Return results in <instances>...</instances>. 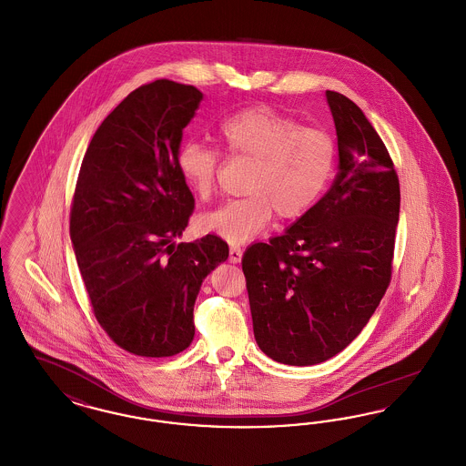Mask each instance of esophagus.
<instances>
[{
    "label": "esophagus",
    "instance_id": "esophagus-1",
    "mask_svg": "<svg viewBox=\"0 0 466 466\" xmlns=\"http://www.w3.org/2000/svg\"><path fill=\"white\" fill-rule=\"evenodd\" d=\"M241 258H243V251H241V248L232 246V248L228 249V262H230V264H239V262H241Z\"/></svg>",
    "mask_w": 466,
    "mask_h": 466
}]
</instances>
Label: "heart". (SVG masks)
<instances>
[{
  "label": "heart",
  "instance_id": "heart-1",
  "mask_svg": "<svg viewBox=\"0 0 466 466\" xmlns=\"http://www.w3.org/2000/svg\"><path fill=\"white\" fill-rule=\"evenodd\" d=\"M218 139L234 158L251 160L243 199L228 200L204 213L199 225L228 244H243L266 228L272 215L295 220L319 199L333 175L332 137L319 129L300 127L268 106L238 111L218 127ZM220 166L215 148L199 141L177 147L179 177L199 198L209 199Z\"/></svg>",
  "mask_w": 466,
  "mask_h": 466
}]
</instances>
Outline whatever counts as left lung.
Segmentation results:
<instances>
[{
  "label": "left lung",
  "instance_id": "left-lung-1",
  "mask_svg": "<svg viewBox=\"0 0 466 466\" xmlns=\"http://www.w3.org/2000/svg\"><path fill=\"white\" fill-rule=\"evenodd\" d=\"M339 166L330 190L285 234L251 244L243 272L258 348L285 365H316L346 350L391 279L400 183L363 111L327 90Z\"/></svg>",
  "mask_w": 466,
  "mask_h": 466
}]
</instances>
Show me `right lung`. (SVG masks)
<instances>
[{"instance_id": "1", "label": "right lung", "mask_w": 466, "mask_h": 466, "mask_svg": "<svg viewBox=\"0 0 466 466\" xmlns=\"http://www.w3.org/2000/svg\"><path fill=\"white\" fill-rule=\"evenodd\" d=\"M200 101L192 86H141L103 120L82 160L69 218L76 264L96 319L133 355L190 346L200 285L228 258L213 234L175 243L194 211L177 147Z\"/></svg>"}]
</instances>
